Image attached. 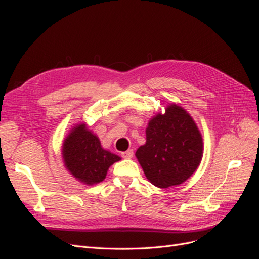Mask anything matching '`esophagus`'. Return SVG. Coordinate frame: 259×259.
Returning <instances> with one entry per match:
<instances>
[{
    "label": "esophagus",
    "instance_id": "1",
    "mask_svg": "<svg viewBox=\"0 0 259 259\" xmlns=\"http://www.w3.org/2000/svg\"><path fill=\"white\" fill-rule=\"evenodd\" d=\"M121 155H122L123 159H132L133 155H134V152H133L132 149H130V150L123 151V152L121 153Z\"/></svg>",
    "mask_w": 259,
    "mask_h": 259
}]
</instances>
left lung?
<instances>
[{
    "mask_svg": "<svg viewBox=\"0 0 259 259\" xmlns=\"http://www.w3.org/2000/svg\"><path fill=\"white\" fill-rule=\"evenodd\" d=\"M204 146L201 132L183 107L171 103L148 122L146 144L135 153L147 179L158 188L185 183L199 167Z\"/></svg>",
    "mask_w": 259,
    "mask_h": 259,
    "instance_id": "1",
    "label": "left lung"
}]
</instances>
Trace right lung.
<instances>
[{
  "mask_svg": "<svg viewBox=\"0 0 259 259\" xmlns=\"http://www.w3.org/2000/svg\"><path fill=\"white\" fill-rule=\"evenodd\" d=\"M61 155L69 173L88 186L103 182L109 167L121 160L119 155L101 147L98 136L86 123L75 124L70 130L61 146Z\"/></svg>",
  "mask_w": 259,
  "mask_h": 259,
  "instance_id": "1",
  "label": "right lung"
}]
</instances>
